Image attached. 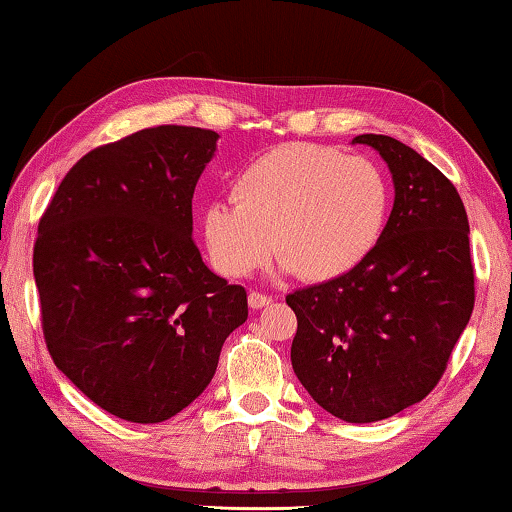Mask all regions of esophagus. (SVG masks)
Masks as SVG:
<instances>
[{
  "label": "esophagus",
  "mask_w": 512,
  "mask_h": 512,
  "mask_svg": "<svg viewBox=\"0 0 512 512\" xmlns=\"http://www.w3.org/2000/svg\"><path fill=\"white\" fill-rule=\"evenodd\" d=\"M269 303H273V296H266V294H262V291H250L248 294V305L253 307V310L266 307Z\"/></svg>",
  "instance_id": "34e87169"
}]
</instances>
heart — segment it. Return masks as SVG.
Wrapping results in <instances>:
<instances>
[{
	"label": "heart",
	"instance_id": "heart-1",
	"mask_svg": "<svg viewBox=\"0 0 512 512\" xmlns=\"http://www.w3.org/2000/svg\"><path fill=\"white\" fill-rule=\"evenodd\" d=\"M229 200L209 202L202 239L218 271L243 278L275 250L285 271L335 280L383 237L392 189L378 164L314 143H287L243 166Z\"/></svg>",
	"mask_w": 512,
	"mask_h": 512
}]
</instances>
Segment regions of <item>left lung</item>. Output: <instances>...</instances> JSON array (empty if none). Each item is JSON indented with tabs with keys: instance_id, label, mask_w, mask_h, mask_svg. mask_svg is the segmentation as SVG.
Returning a JSON list of instances; mask_svg holds the SVG:
<instances>
[{
	"instance_id": "left-lung-1",
	"label": "left lung",
	"mask_w": 512,
	"mask_h": 512,
	"mask_svg": "<svg viewBox=\"0 0 512 512\" xmlns=\"http://www.w3.org/2000/svg\"><path fill=\"white\" fill-rule=\"evenodd\" d=\"M387 161L394 207L383 237L342 278L296 289L291 367L348 424L396 415L433 392L474 310L469 223L456 186L408 145L355 136Z\"/></svg>"
}]
</instances>
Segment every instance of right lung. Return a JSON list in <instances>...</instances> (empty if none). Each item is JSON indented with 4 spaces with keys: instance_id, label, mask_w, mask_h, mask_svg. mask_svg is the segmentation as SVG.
Returning a JSON list of instances; mask_svg holds the SVG:
<instances>
[{
    "instance_id": "obj_1",
    "label": "right lung",
    "mask_w": 512,
    "mask_h": 512,
    "mask_svg": "<svg viewBox=\"0 0 512 512\" xmlns=\"http://www.w3.org/2000/svg\"><path fill=\"white\" fill-rule=\"evenodd\" d=\"M212 129L159 125L84 154L40 216L34 278L47 351L88 399L159 424L212 383L248 319L241 285L193 241L191 200Z\"/></svg>"
}]
</instances>
